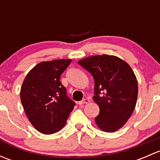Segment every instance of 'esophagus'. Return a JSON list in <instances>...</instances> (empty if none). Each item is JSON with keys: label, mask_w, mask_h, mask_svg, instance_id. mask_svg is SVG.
I'll list each match as a JSON object with an SVG mask.
<instances>
[{"label": "esophagus", "mask_w": 160, "mask_h": 160, "mask_svg": "<svg viewBox=\"0 0 160 160\" xmlns=\"http://www.w3.org/2000/svg\"><path fill=\"white\" fill-rule=\"evenodd\" d=\"M90 102V100L88 99V98H85V99H83V101H79L78 104H80V105H81V104H88V103Z\"/></svg>", "instance_id": "obj_1"}]
</instances>
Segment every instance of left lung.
Instances as JSON below:
<instances>
[{"mask_svg": "<svg viewBox=\"0 0 160 160\" xmlns=\"http://www.w3.org/2000/svg\"><path fill=\"white\" fill-rule=\"evenodd\" d=\"M78 63L94 80L93 100L100 108L96 125L106 132L120 129L136 104L138 83L133 70L120 58L105 54L84 58Z\"/></svg>", "mask_w": 160, "mask_h": 160, "instance_id": "obj_1", "label": "left lung"}]
</instances>
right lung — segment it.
I'll return each mask as SVG.
<instances>
[{"instance_id": "obj_1", "label": "right lung", "mask_w": 160, "mask_h": 160, "mask_svg": "<svg viewBox=\"0 0 160 160\" xmlns=\"http://www.w3.org/2000/svg\"><path fill=\"white\" fill-rule=\"evenodd\" d=\"M71 59L41 62L24 80L20 97L25 114L34 128L49 135L62 129L75 102L67 96L60 76Z\"/></svg>"}]
</instances>
